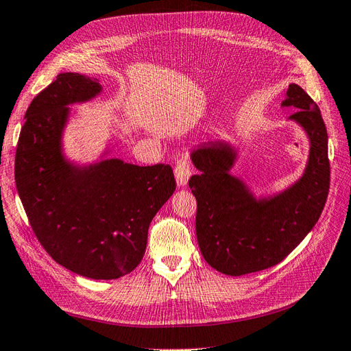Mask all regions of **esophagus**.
<instances>
[{
	"label": "esophagus",
	"mask_w": 351,
	"mask_h": 351,
	"mask_svg": "<svg viewBox=\"0 0 351 351\" xmlns=\"http://www.w3.org/2000/svg\"><path fill=\"white\" fill-rule=\"evenodd\" d=\"M175 176L179 186H185L188 184V179L191 176V162L188 156H179L176 159Z\"/></svg>",
	"instance_id": "obj_1"
}]
</instances>
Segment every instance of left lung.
<instances>
[{
	"label": "left lung",
	"mask_w": 351,
	"mask_h": 351,
	"mask_svg": "<svg viewBox=\"0 0 351 351\" xmlns=\"http://www.w3.org/2000/svg\"><path fill=\"white\" fill-rule=\"evenodd\" d=\"M282 106L298 110L290 119L306 130L309 163L303 178L282 194L256 202L239 179L228 172L234 153L213 143L194 153L199 171L189 188L197 199V239L206 261L223 274L243 276L281 263L319 220L330 191L328 134L318 105L298 84H290Z\"/></svg>",
	"instance_id": "8db88e82"
}]
</instances>
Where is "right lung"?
<instances>
[{"instance_id": "right-lung-1", "label": "right lung", "mask_w": 351, "mask_h": 351, "mask_svg": "<svg viewBox=\"0 0 351 351\" xmlns=\"http://www.w3.org/2000/svg\"><path fill=\"white\" fill-rule=\"evenodd\" d=\"M99 92L90 77L62 73L36 95L20 131L14 178L30 228L53 261L88 278L114 280L141 263L149 226L176 180L165 163L110 159L78 171L62 160L66 105Z\"/></svg>"}]
</instances>
